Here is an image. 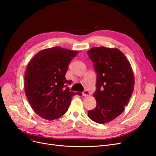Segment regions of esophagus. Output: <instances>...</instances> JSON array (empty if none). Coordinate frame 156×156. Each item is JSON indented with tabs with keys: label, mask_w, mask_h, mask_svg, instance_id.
Returning <instances> with one entry per match:
<instances>
[{
	"label": "esophagus",
	"mask_w": 156,
	"mask_h": 156,
	"mask_svg": "<svg viewBox=\"0 0 156 156\" xmlns=\"http://www.w3.org/2000/svg\"><path fill=\"white\" fill-rule=\"evenodd\" d=\"M83 95L85 97L89 96L90 95V92L88 90H84V92H83Z\"/></svg>",
	"instance_id": "1"
}]
</instances>
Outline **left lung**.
I'll use <instances>...</instances> for the list:
<instances>
[{
    "instance_id": "1",
    "label": "left lung",
    "mask_w": 156,
    "mask_h": 156,
    "mask_svg": "<svg viewBox=\"0 0 156 156\" xmlns=\"http://www.w3.org/2000/svg\"><path fill=\"white\" fill-rule=\"evenodd\" d=\"M96 73L94 97L96 107L88 116L98 124L114 120L124 111L133 91L135 79L131 64L116 48L95 47L88 51Z\"/></svg>"
}]
</instances>
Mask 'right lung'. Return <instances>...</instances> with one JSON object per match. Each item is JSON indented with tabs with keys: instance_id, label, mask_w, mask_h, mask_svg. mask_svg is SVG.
I'll use <instances>...</instances> for the list:
<instances>
[{
	"instance_id": "obj_1",
	"label": "right lung",
	"mask_w": 156,
	"mask_h": 156,
	"mask_svg": "<svg viewBox=\"0 0 156 156\" xmlns=\"http://www.w3.org/2000/svg\"><path fill=\"white\" fill-rule=\"evenodd\" d=\"M78 51L60 47L38 52L28 64L25 75V90L32 109L40 117L53 120L64 115L72 96L66 79L68 65Z\"/></svg>"
}]
</instances>
